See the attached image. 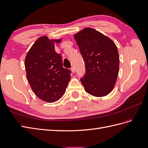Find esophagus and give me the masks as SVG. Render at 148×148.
Listing matches in <instances>:
<instances>
[{"mask_svg": "<svg viewBox=\"0 0 148 148\" xmlns=\"http://www.w3.org/2000/svg\"><path fill=\"white\" fill-rule=\"evenodd\" d=\"M71 71H72V73H75V69H74V67H71Z\"/></svg>", "mask_w": 148, "mask_h": 148, "instance_id": "34e87169", "label": "esophagus"}]
</instances>
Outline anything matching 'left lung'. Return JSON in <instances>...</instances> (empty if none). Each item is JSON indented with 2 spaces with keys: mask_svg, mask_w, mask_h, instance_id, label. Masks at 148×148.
<instances>
[{
  "mask_svg": "<svg viewBox=\"0 0 148 148\" xmlns=\"http://www.w3.org/2000/svg\"><path fill=\"white\" fill-rule=\"evenodd\" d=\"M74 37L85 62L86 74L81 81L86 92L99 97L108 95L119 74V56L115 43L90 27L82 29Z\"/></svg>",
  "mask_w": 148,
  "mask_h": 148,
  "instance_id": "obj_1",
  "label": "left lung"
}]
</instances>
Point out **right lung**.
<instances>
[{
    "label": "right lung",
    "instance_id": "obj_1",
    "mask_svg": "<svg viewBox=\"0 0 148 148\" xmlns=\"http://www.w3.org/2000/svg\"><path fill=\"white\" fill-rule=\"evenodd\" d=\"M62 39L41 36L29 49L25 58L27 81L32 91L48 103L58 101L66 92L71 71L63 67L62 57L54 49Z\"/></svg>",
    "mask_w": 148,
    "mask_h": 148
}]
</instances>
